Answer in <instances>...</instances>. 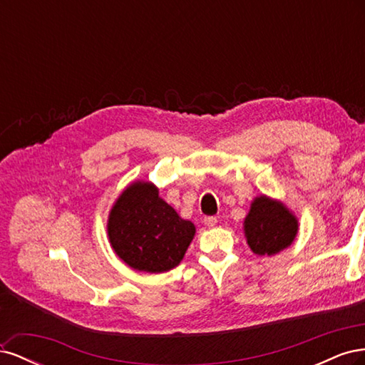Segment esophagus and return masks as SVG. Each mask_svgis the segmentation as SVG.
I'll return each mask as SVG.
<instances>
[{
  "mask_svg": "<svg viewBox=\"0 0 365 365\" xmlns=\"http://www.w3.org/2000/svg\"><path fill=\"white\" fill-rule=\"evenodd\" d=\"M204 224H205L208 228H212V227H215V225L217 224V219H216L215 216H208V217L204 219Z\"/></svg>",
  "mask_w": 365,
  "mask_h": 365,
  "instance_id": "esophagus-1",
  "label": "esophagus"
}]
</instances>
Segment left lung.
I'll return each mask as SVG.
<instances>
[{
  "mask_svg": "<svg viewBox=\"0 0 365 365\" xmlns=\"http://www.w3.org/2000/svg\"><path fill=\"white\" fill-rule=\"evenodd\" d=\"M244 233L254 254L274 256L292 245L298 235V219L282 201L260 195L250 205Z\"/></svg>",
  "mask_w": 365,
  "mask_h": 365,
  "instance_id": "1",
  "label": "left lung"
}]
</instances>
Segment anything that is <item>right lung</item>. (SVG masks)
<instances>
[{
    "label": "right lung",
    "mask_w": 365,
    "mask_h": 365,
    "mask_svg": "<svg viewBox=\"0 0 365 365\" xmlns=\"http://www.w3.org/2000/svg\"><path fill=\"white\" fill-rule=\"evenodd\" d=\"M111 248L128 267L160 274L181 263L196 227L165 202L150 181H134L118 195L108 216Z\"/></svg>",
    "instance_id": "1"
}]
</instances>
